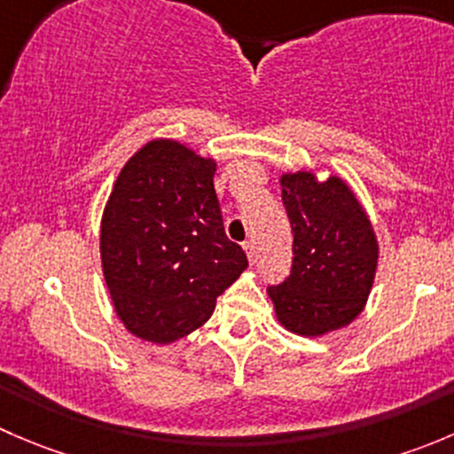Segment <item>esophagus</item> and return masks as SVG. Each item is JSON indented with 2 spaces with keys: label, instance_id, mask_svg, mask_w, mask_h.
Returning a JSON list of instances; mask_svg holds the SVG:
<instances>
[{
  "label": "esophagus",
  "instance_id": "obj_1",
  "mask_svg": "<svg viewBox=\"0 0 454 454\" xmlns=\"http://www.w3.org/2000/svg\"><path fill=\"white\" fill-rule=\"evenodd\" d=\"M244 250H246V254H248L250 263H254V259H256V246H254V241H246Z\"/></svg>",
  "mask_w": 454,
  "mask_h": 454
}]
</instances>
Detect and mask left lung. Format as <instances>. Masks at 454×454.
I'll list each match as a JSON object with an SVG mask.
<instances>
[{"label":"left lung","mask_w":454,"mask_h":454,"mask_svg":"<svg viewBox=\"0 0 454 454\" xmlns=\"http://www.w3.org/2000/svg\"><path fill=\"white\" fill-rule=\"evenodd\" d=\"M292 223V272L268 290L281 327L318 338L347 327L367 305L380 246L367 210L340 176L281 173Z\"/></svg>","instance_id":"obj_1"}]
</instances>
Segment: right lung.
Returning a JSON list of instances; mask_svg holds the SVG:
<instances>
[{
    "instance_id": "obj_1",
    "label": "right lung",
    "mask_w": 454,
    "mask_h": 454,
    "mask_svg": "<svg viewBox=\"0 0 454 454\" xmlns=\"http://www.w3.org/2000/svg\"><path fill=\"white\" fill-rule=\"evenodd\" d=\"M213 158L153 138L125 162L100 219V265L131 336L171 345L201 327L248 268L223 231Z\"/></svg>"
}]
</instances>
